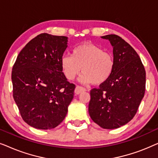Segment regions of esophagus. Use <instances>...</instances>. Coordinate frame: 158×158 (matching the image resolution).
<instances>
[{
    "instance_id": "34e87169",
    "label": "esophagus",
    "mask_w": 158,
    "mask_h": 158,
    "mask_svg": "<svg viewBox=\"0 0 158 158\" xmlns=\"http://www.w3.org/2000/svg\"><path fill=\"white\" fill-rule=\"evenodd\" d=\"M85 90H86L85 88L81 87V86L77 85L76 88H75V94H77V95H78L80 94H81V93L85 92Z\"/></svg>"
}]
</instances>
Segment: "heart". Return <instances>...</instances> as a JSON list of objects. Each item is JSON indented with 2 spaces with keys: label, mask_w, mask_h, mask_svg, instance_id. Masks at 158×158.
I'll return each instance as SVG.
<instances>
[{
  "label": "heart",
  "mask_w": 158,
  "mask_h": 158,
  "mask_svg": "<svg viewBox=\"0 0 158 158\" xmlns=\"http://www.w3.org/2000/svg\"><path fill=\"white\" fill-rule=\"evenodd\" d=\"M115 68L114 56L93 43H85L73 49L72 56L61 59V68L64 76L73 81L81 72L79 81L83 84L101 85L109 80Z\"/></svg>",
  "instance_id": "heart-1"
}]
</instances>
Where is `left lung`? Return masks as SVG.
<instances>
[{
  "label": "left lung",
  "instance_id": "left-lung-1",
  "mask_svg": "<svg viewBox=\"0 0 158 158\" xmlns=\"http://www.w3.org/2000/svg\"><path fill=\"white\" fill-rule=\"evenodd\" d=\"M101 38L113 47L115 68L106 83L90 90L88 112L101 127L113 129L127 124L137 113L145 91L146 73L138 54L120 36Z\"/></svg>",
  "mask_w": 158,
  "mask_h": 158
}]
</instances>
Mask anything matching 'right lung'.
Returning a JSON list of instances; mask_svg holds the SVG:
<instances>
[{
	"instance_id": "add662e5",
	"label": "right lung",
	"mask_w": 158,
	"mask_h": 158,
	"mask_svg": "<svg viewBox=\"0 0 158 158\" xmlns=\"http://www.w3.org/2000/svg\"><path fill=\"white\" fill-rule=\"evenodd\" d=\"M68 38L40 34L19 54L12 69L14 98L23 121L39 129L57 127L68 113L75 85L62 73Z\"/></svg>"
}]
</instances>
